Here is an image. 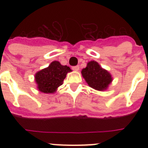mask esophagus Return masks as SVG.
<instances>
[{"instance_id": "34e87169", "label": "esophagus", "mask_w": 148, "mask_h": 148, "mask_svg": "<svg viewBox=\"0 0 148 148\" xmlns=\"http://www.w3.org/2000/svg\"><path fill=\"white\" fill-rule=\"evenodd\" d=\"M73 70H75V71H78L79 70V66H73Z\"/></svg>"}]
</instances>
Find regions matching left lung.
Wrapping results in <instances>:
<instances>
[{"label":"left lung","mask_w":148,"mask_h":148,"mask_svg":"<svg viewBox=\"0 0 148 148\" xmlns=\"http://www.w3.org/2000/svg\"><path fill=\"white\" fill-rule=\"evenodd\" d=\"M82 75L89 87L98 91L106 90L113 82L110 73L95 61L87 63V66L82 69Z\"/></svg>","instance_id":"8db88e82"}]
</instances>
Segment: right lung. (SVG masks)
I'll list each match as a JSON object with an SVG mask.
<instances>
[{
  "instance_id": "obj_1",
  "label": "right lung",
  "mask_w": 148,
  "mask_h": 148,
  "mask_svg": "<svg viewBox=\"0 0 148 148\" xmlns=\"http://www.w3.org/2000/svg\"><path fill=\"white\" fill-rule=\"evenodd\" d=\"M70 72L72 70L69 66L61 65L58 61H53L49 66L35 73L37 89L43 93H55L63 84L66 74Z\"/></svg>"
}]
</instances>
